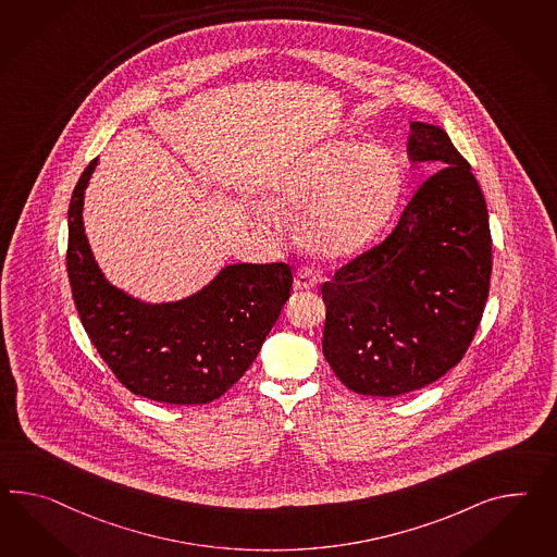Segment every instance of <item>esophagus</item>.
I'll use <instances>...</instances> for the list:
<instances>
[{"label":"esophagus","instance_id":"1","mask_svg":"<svg viewBox=\"0 0 557 557\" xmlns=\"http://www.w3.org/2000/svg\"><path fill=\"white\" fill-rule=\"evenodd\" d=\"M293 286H295V290H311L314 286V278L309 276V272L299 271L295 274V283H293Z\"/></svg>","mask_w":557,"mask_h":557}]
</instances>
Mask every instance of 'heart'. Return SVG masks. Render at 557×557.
Here are the masks:
<instances>
[{
	"label": "heart",
	"instance_id": "b5f03b06",
	"mask_svg": "<svg viewBox=\"0 0 557 557\" xmlns=\"http://www.w3.org/2000/svg\"><path fill=\"white\" fill-rule=\"evenodd\" d=\"M399 161L380 145L329 139L286 163L255 208L260 228L281 232L285 218L307 210L302 244L325 260L356 257L384 228L401 191Z\"/></svg>",
	"mask_w": 557,
	"mask_h": 557
}]
</instances>
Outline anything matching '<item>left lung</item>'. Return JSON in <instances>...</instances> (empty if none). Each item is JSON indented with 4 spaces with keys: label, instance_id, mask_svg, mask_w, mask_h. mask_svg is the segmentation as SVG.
<instances>
[{
    "label": "left lung",
    "instance_id": "1",
    "mask_svg": "<svg viewBox=\"0 0 557 557\" xmlns=\"http://www.w3.org/2000/svg\"><path fill=\"white\" fill-rule=\"evenodd\" d=\"M408 159L438 172L418 187L384 243L321 286L323 356L363 396H399L453 370L488 297V214L469 161L444 128L418 121Z\"/></svg>",
    "mask_w": 557,
    "mask_h": 557
}]
</instances>
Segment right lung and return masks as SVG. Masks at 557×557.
<instances>
[{"instance_id": "obj_1", "label": "right lung", "mask_w": 557, "mask_h": 557, "mask_svg": "<svg viewBox=\"0 0 557 557\" xmlns=\"http://www.w3.org/2000/svg\"><path fill=\"white\" fill-rule=\"evenodd\" d=\"M99 159L72 191L66 269L88 337L137 396L189 406L226 394L252 366L290 297L283 262L228 264L186 299L145 302L107 281L85 234V191Z\"/></svg>"}]
</instances>
